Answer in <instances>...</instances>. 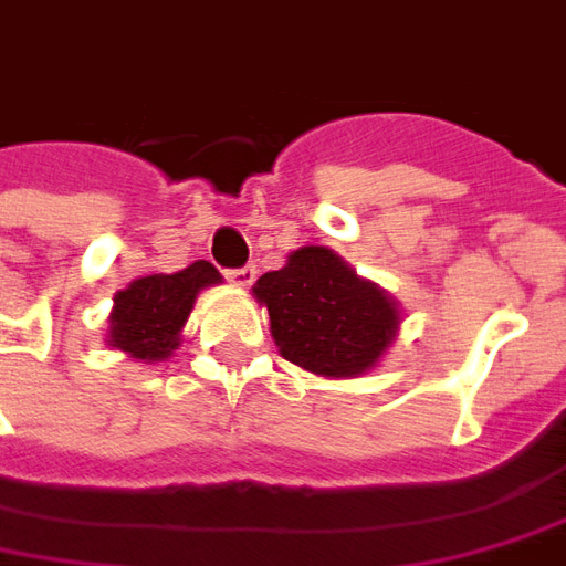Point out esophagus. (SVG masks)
<instances>
[{"instance_id": "1", "label": "esophagus", "mask_w": 566, "mask_h": 566, "mask_svg": "<svg viewBox=\"0 0 566 566\" xmlns=\"http://www.w3.org/2000/svg\"><path fill=\"white\" fill-rule=\"evenodd\" d=\"M256 279V270L254 266H242V270H232L229 272V282L239 284V287H251Z\"/></svg>"}]
</instances>
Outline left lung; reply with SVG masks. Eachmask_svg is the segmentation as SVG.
<instances>
[{"label":"left lung","mask_w":566,"mask_h":566,"mask_svg":"<svg viewBox=\"0 0 566 566\" xmlns=\"http://www.w3.org/2000/svg\"><path fill=\"white\" fill-rule=\"evenodd\" d=\"M254 296L282 358L315 377H365L401 331L398 300L324 244L291 251L282 270L256 279Z\"/></svg>","instance_id":"1"}]
</instances>
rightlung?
Returning <instances> with one entry per match:
<instances>
[{
  "mask_svg": "<svg viewBox=\"0 0 566 566\" xmlns=\"http://www.w3.org/2000/svg\"><path fill=\"white\" fill-rule=\"evenodd\" d=\"M220 282L223 275L208 260H196L180 272H149L134 279L113 296L106 346L144 365L168 361L184 343V327L199 294Z\"/></svg>",
  "mask_w": 566,
  "mask_h": 566,
  "instance_id": "add662e5",
  "label": "right lung"
}]
</instances>
